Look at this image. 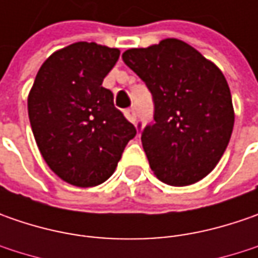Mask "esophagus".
Wrapping results in <instances>:
<instances>
[{"label":"esophagus","instance_id":"obj_1","mask_svg":"<svg viewBox=\"0 0 258 258\" xmlns=\"http://www.w3.org/2000/svg\"><path fill=\"white\" fill-rule=\"evenodd\" d=\"M124 117H126L129 122L135 123V120H136V113H135L134 109H126V110H124Z\"/></svg>","mask_w":258,"mask_h":258}]
</instances>
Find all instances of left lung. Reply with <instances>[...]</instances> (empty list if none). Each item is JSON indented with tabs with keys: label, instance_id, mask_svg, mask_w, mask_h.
<instances>
[{
	"label": "left lung",
	"instance_id": "1",
	"mask_svg": "<svg viewBox=\"0 0 258 258\" xmlns=\"http://www.w3.org/2000/svg\"><path fill=\"white\" fill-rule=\"evenodd\" d=\"M122 58L154 97L155 122L141 141L155 176L172 186L201 181L233 134V100L223 72L178 38L126 50Z\"/></svg>",
	"mask_w": 258,
	"mask_h": 258
}]
</instances>
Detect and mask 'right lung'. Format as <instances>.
<instances>
[{
	"label": "right lung",
	"instance_id": "1",
	"mask_svg": "<svg viewBox=\"0 0 258 258\" xmlns=\"http://www.w3.org/2000/svg\"><path fill=\"white\" fill-rule=\"evenodd\" d=\"M119 48L79 41L45 60L28 93V117L50 169L80 188L103 183L114 172L136 129L102 83Z\"/></svg>",
	"mask_w": 258,
	"mask_h": 258
}]
</instances>
